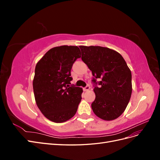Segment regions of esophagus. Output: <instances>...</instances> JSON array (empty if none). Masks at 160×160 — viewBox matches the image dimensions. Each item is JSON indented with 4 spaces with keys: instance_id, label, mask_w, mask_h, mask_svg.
Segmentation results:
<instances>
[{
    "instance_id": "34e87169",
    "label": "esophagus",
    "mask_w": 160,
    "mask_h": 160,
    "mask_svg": "<svg viewBox=\"0 0 160 160\" xmlns=\"http://www.w3.org/2000/svg\"><path fill=\"white\" fill-rule=\"evenodd\" d=\"M89 89H90V87H89V85L86 86L85 88H83V91H89Z\"/></svg>"
}]
</instances>
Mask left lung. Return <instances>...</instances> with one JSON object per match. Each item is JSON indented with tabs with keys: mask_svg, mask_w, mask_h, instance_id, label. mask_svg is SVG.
<instances>
[{
	"mask_svg": "<svg viewBox=\"0 0 160 160\" xmlns=\"http://www.w3.org/2000/svg\"><path fill=\"white\" fill-rule=\"evenodd\" d=\"M81 59L99 87L93 89L95 99L91 108L98 118L105 121L119 118L126 109L132 92V72L119 53L108 47L79 46ZM101 81L97 82L96 79Z\"/></svg>",
	"mask_w": 160,
	"mask_h": 160,
	"instance_id": "obj_1",
	"label": "left lung"
}]
</instances>
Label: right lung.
Wrapping results in <instances>:
<instances>
[{
  "label": "right lung",
  "instance_id": "obj_1",
  "mask_svg": "<svg viewBox=\"0 0 160 160\" xmlns=\"http://www.w3.org/2000/svg\"><path fill=\"white\" fill-rule=\"evenodd\" d=\"M81 57L77 46L53 47L38 61L32 81L37 107L45 117L62 123L75 115L83 89L71 85V70Z\"/></svg>",
  "mask_w": 160,
  "mask_h": 160
}]
</instances>
